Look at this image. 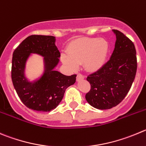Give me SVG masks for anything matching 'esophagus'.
Listing matches in <instances>:
<instances>
[{
	"mask_svg": "<svg viewBox=\"0 0 146 146\" xmlns=\"http://www.w3.org/2000/svg\"><path fill=\"white\" fill-rule=\"evenodd\" d=\"M84 79V76H83L82 74H78L77 75V77H76V81H81V80Z\"/></svg>",
	"mask_w": 146,
	"mask_h": 146,
	"instance_id": "34e87169",
	"label": "esophagus"
}]
</instances>
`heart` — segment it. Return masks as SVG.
Returning a JSON list of instances; mask_svg holds the SVG:
<instances>
[{
	"mask_svg": "<svg viewBox=\"0 0 146 146\" xmlns=\"http://www.w3.org/2000/svg\"><path fill=\"white\" fill-rule=\"evenodd\" d=\"M66 51L68 54H62L61 60L69 70L76 71L83 64L87 72L95 73L105 64L110 44L103 38H79L69 43Z\"/></svg>",
	"mask_w": 146,
	"mask_h": 146,
	"instance_id": "b5f03b06",
	"label": "heart"
}]
</instances>
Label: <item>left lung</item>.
Returning a JSON list of instances; mask_svg holds the SVG:
<instances>
[{"label": "left lung", "instance_id": "obj_1", "mask_svg": "<svg viewBox=\"0 0 146 146\" xmlns=\"http://www.w3.org/2000/svg\"><path fill=\"white\" fill-rule=\"evenodd\" d=\"M114 51L100 70L87 77L91 90L86 94L88 104L98 110H109L126 96L137 71L136 50L133 42L118 30Z\"/></svg>", "mask_w": 146, "mask_h": 146}]
</instances>
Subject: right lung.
I'll return each instance as SVG.
<instances>
[{
  "mask_svg": "<svg viewBox=\"0 0 146 146\" xmlns=\"http://www.w3.org/2000/svg\"><path fill=\"white\" fill-rule=\"evenodd\" d=\"M55 37L31 35L14 50L12 58L11 78L18 96L24 105L38 111H50L63 98L65 89L75 84L76 75L68 76L54 70L60 53ZM31 54L43 57L44 72L37 80L29 82L25 76V64Z\"/></svg>",
  "mask_w": 146,
  "mask_h": 146,
  "instance_id": "obj_1",
  "label": "right lung"
}]
</instances>
